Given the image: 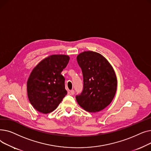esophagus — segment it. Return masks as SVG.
<instances>
[{
    "label": "esophagus",
    "mask_w": 151,
    "mask_h": 151,
    "mask_svg": "<svg viewBox=\"0 0 151 151\" xmlns=\"http://www.w3.org/2000/svg\"><path fill=\"white\" fill-rule=\"evenodd\" d=\"M68 93L70 95V96H73L75 94V91L73 90H71L68 91Z\"/></svg>",
    "instance_id": "esophagus-1"
}]
</instances>
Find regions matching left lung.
<instances>
[{
  "label": "left lung",
  "instance_id": "obj_1",
  "mask_svg": "<svg viewBox=\"0 0 151 151\" xmlns=\"http://www.w3.org/2000/svg\"><path fill=\"white\" fill-rule=\"evenodd\" d=\"M83 76V89L76 99L79 105L89 112H99L112 101L117 89L114 71L101 54L84 51L77 58Z\"/></svg>",
  "mask_w": 151,
  "mask_h": 151
}]
</instances>
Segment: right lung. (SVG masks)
<instances>
[{"label":"right lung","mask_w":151,"mask_h":151,"mask_svg":"<svg viewBox=\"0 0 151 151\" xmlns=\"http://www.w3.org/2000/svg\"><path fill=\"white\" fill-rule=\"evenodd\" d=\"M69 60L66 55H51L32 71L27 83V96L31 105L39 112L53 111L67 94L61 72Z\"/></svg>","instance_id":"add662e5"}]
</instances>
